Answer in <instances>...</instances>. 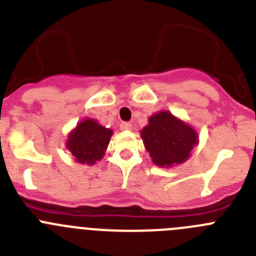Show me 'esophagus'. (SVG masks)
<instances>
[{
	"mask_svg": "<svg viewBox=\"0 0 256 256\" xmlns=\"http://www.w3.org/2000/svg\"><path fill=\"white\" fill-rule=\"evenodd\" d=\"M120 130H132V124L128 123V122H123V123L120 124Z\"/></svg>",
	"mask_w": 256,
	"mask_h": 256,
	"instance_id": "esophagus-1",
	"label": "esophagus"
}]
</instances>
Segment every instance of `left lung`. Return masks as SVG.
<instances>
[{"label": "left lung", "instance_id": "8db88e82", "mask_svg": "<svg viewBox=\"0 0 256 256\" xmlns=\"http://www.w3.org/2000/svg\"><path fill=\"white\" fill-rule=\"evenodd\" d=\"M141 137L154 164L162 168L186 162L198 144L196 130L169 112L150 116L148 124L141 130Z\"/></svg>", "mask_w": 256, "mask_h": 256}]
</instances>
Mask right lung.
Masks as SVG:
<instances>
[{
	"label": "right lung",
	"instance_id": "1",
	"mask_svg": "<svg viewBox=\"0 0 256 256\" xmlns=\"http://www.w3.org/2000/svg\"><path fill=\"white\" fill-rule=\"evenodd\" d=\"M112 136L110 128H105L94 119H84L76 124L68 136L66 148L80 164L94 165L100 162Z\"/></svg>",
	"mask_w": 256,
	"mask_h": 256
}]
</instances>
